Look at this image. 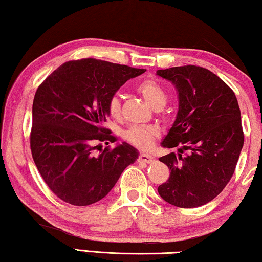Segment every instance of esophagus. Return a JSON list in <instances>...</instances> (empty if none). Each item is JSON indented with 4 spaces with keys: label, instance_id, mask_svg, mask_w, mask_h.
I'll list each match as a JSON object with an SVG mask.
<instances>
[{
    "label": "esophagus",
    "instance_id": "34e87169",
    "mask_svg": "<svg viewBox=\"0 0 262 262\" xmlns=\"http://www.w3.org/2000/svg\"><path fill=\"white\" fill-rule=\"evenodd\" d=\"M154 158L148 154H141L139 156V163H152Z\"/></svg>",
    "mask_w": 262,
    "mask_h": 262
}]
</instances>
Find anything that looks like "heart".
I'll return each instance as SVG.
<instances>
[{
    "label": "heart",
    "instance_id": "obj_1",
    "mask_svg": "<svg viewBox=\"0 0 262 262\" xmlns=\"http://www.w3.org/2000/svg\"><path fill=\"white\" fill-rule=\"evenodd\" d=\"M137 91L143 96L145 101L155 110L163 107L166 103L167 95L165 89L159 82L154 78H148L142 81L137 85ZM107 111L111 117L118 118L121 113V100L119 96L111 97L107 104ZM159 136V129L152 126H132L123 133L125 140L129 142L134 147L148 150L154 145L155 141Z\"/></svg>",
    "mask_w": 262,
    "mask_h": 262
}]
</instances>
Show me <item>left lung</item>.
Listing matches in <instances>:
<instances>
[{"mask_svg": "<svg viewBox=\"0 0 262 262\" xmlns=\"http://www.w3.org/2000/svg\"><path fill=\"white\" fill-rule=\"evenodd\" d=\"M156 74L173 84L179 98L174 123L162 142L164 148L179 147V154L159 158L171 172L158 193L176 207L203 206L228 185L242 151L244 133L236 95L217 75L198 66Z\"/></svg>", "mask_w": 262, "mask_h": 262, "instance_id": "8db88e82", "label": "left lung"}]
</instances>
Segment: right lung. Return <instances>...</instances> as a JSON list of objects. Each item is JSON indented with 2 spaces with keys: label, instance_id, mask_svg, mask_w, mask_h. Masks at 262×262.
I'll list each match as a JSON object with an SVG mask.
<instances>
[{
  "label": "right lung",
  "instance_id": "add662e5",
  "mask_svg": "<svg viewBox=\"0 0 262 262\" xmlns=\"http://www.w3.org/2000/svg\"><path fill=\"white\" fill-rule=\"evenodd\" d=\"M145 69L96 59L68 61L34 95L30 145L35 166L57 198L89 206L108 194L139 152L103 127L107 104L128 79ZM96 149L100 150L98 154Z\"/></svg>",
  "mask_w": 262,
  "mask_h": 262
}]
</instances>
